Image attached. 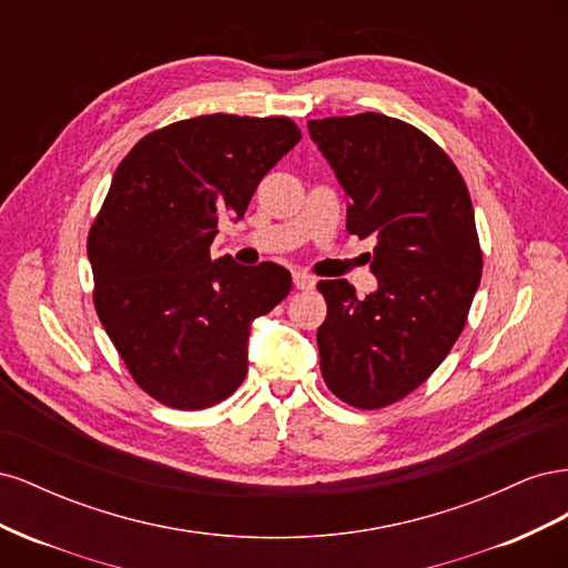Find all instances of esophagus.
Returning a JSON list of instances; mask_svg holds the SVG:
<instances>
[{
    "label": "esophagus",
    "instance_id": "obj_1",
    "mask_svg": "<svg viewBox=\"0 0 568 568\" xmlns=\"http://www.w3.org/2000/svg\"><path fill=\"white\" fill-rule=\"evenodd\" d=\"M294 284H296V288H301V291H307V288H315V277H311V274L307 272H294Z\"/></svg>",
    "mask_w": 568,
    "mask_h": 568
}]
</instances>
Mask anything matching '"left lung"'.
Masks as SVG:
<instances>
[{"mask_svg": "<svg viewBox=\"0 0 568 568\" xmlns=\"http://www.w3.org/2000/svg\"><path fill=\"white\" fill-rule=\"evenodd\" d=\"M307 130L351 199L346 230L376 236L379 282L365 298L346 280L317 284L320 369L343 403L386 407L436 372L467 322L484 267L471 199L445 151L398 118H324Z\"/></svg>", "mask_w": 568, "mask_h": 568, "instance_id": "8db88e82", "label": "left lung"}]
</instances>
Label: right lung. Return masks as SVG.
Returning <instances> with one entry per match:
<instances>
[{"label":"right lung","instance_id":"1","mask_svg":"<svg viewBox=\"0 0 568 568\" xmlns=\"http://www.w3.org/2000/svg\"><path fill=\"white\" fill-rule=\"evenodd\" d=\"M301 142L288 118L199 115L146 134L118 165L88 239L94 305L132 379L178 409L217 405L248 372V334L291 291L282 265L211 257Z\"/></svg>","mask_w":568,"mask_h":568}]
</instances>
